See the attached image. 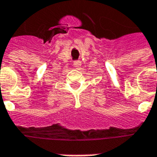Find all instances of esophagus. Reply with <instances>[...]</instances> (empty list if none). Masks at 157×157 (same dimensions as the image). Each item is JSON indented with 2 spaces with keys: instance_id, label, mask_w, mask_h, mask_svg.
I'll return each instance as SVG.
<instances>
[{
  "instance_id": "obj_1",
  "label": "esophagus",
  "mask_w": 157,
  "mask_h": 157,
  "mask_svg": "<svg viewBox=\"0 0 157 157\" xmlns=\"http://www.w3.org/2000/svg\"><path fill=\"white\" fill-rule=\"evenodd\" d=\"M73 66L75 67L76 69H80V67H81V61L78 60V61L73 62Z\"/></svg>"
}]
</instances>
